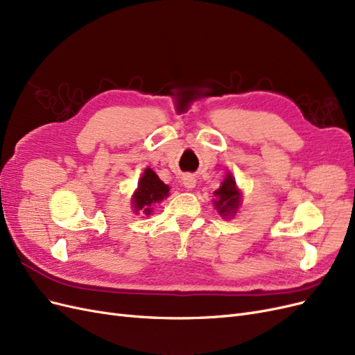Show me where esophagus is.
Returning a JSON list of instances; mask_svg holds the SVG:
<instances>
[{"label": "esophagus", "instance_id": "34e87169", "mask_svg": "<svg viewBox=\"0 0 355 355\" xmlns=\"http://www.w3.org/2000/svg\"><path fill=\"white\" fill-rule=\"evenodd\" d=\"M182 182H184L185 188H188V189L196 188V184H197L196 178H194V176H191V175H187V176H184V179H182Z\"/></svg>", "mask_w": 355, "mask_h": 355}]
</instances>
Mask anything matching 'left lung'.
Listing matches in <instances>:
<instances>
[{"mask_svg":"<svg viewBox=\"0 0 355 355\" xmlns=\"http://www.w3.org/2000/svg\"><path fill=\"white\" fill-rule=\"evenodd\" d=\"M214 197H216V200H214V207L218 209L220 216L228 218L237 213L241 202V194L237 185H235V179L231 173L225 176L220 188L214 191Z\"/></svg>","mask_w":355,"mask_h":355,"instance_id":"obj_1","label":"left lung"}]
</instances>
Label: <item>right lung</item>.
<instances>
[{"mask_svg": "<svg viewBox=\"0 0 355 355\" xmlns=\"http://www.w3.org/2000/svg\"><path fill=\"white\" fill-rule=\"evenodd\" d=\"M168 191L170 188L154 173L153 168H145L132 198L135 213L149 216L153 213L154 204L163 201L168 196Z\"/></svg>", "mask_w": 355, "mask_h": 355, "instance_id": "add662e5", "label": "right lung"}]
</instances>
